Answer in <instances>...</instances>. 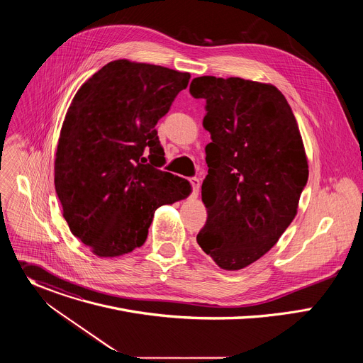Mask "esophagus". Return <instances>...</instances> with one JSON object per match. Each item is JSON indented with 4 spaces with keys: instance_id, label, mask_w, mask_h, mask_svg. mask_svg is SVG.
I'll use <instances>...</instances> for the list:
<instances>
[{
    "instance_id": "1",
    "label": "esophagus",
    "mask_w": 363,
    "mask_h": 363,
    "mask_svg": "<svg viewBox=\"0 0 363 363\" xmlns=\"http://www.w3.org/2000/svg\"><path fill=\"white\" fill-rule=\"evenodd\" d=\"M189 184L192 185V198H196L198 192H199V179L198 178H189Z\"/></svg>"
}]
</instances>
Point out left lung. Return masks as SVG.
Segmentation results:
<instances>
[{
    "label": "left lung",
    "mask_w": 363,
    "mask_h": 363,
    "mask_svg": "<svg viewBox=\"0 0 363 363\" xmlns=\"http://www.w3.org/2000/svg\"><path fill=\"white\" fill-rule=\"evenodd\" d=\"M189 91L206 101L202 126L213 139L201 188L208 218L196 242L223 270H241L270 251L297 214L308 178L303 139L270 83L202 76Z\"/></svg>",
    "instance_id": "1"
}]
</instances>
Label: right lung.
Instances as JSON below:
<instances>
[{
    "label": "right lung",
    "instance_id": "add662e5",
    "mask_svg": "<svg viewBox=\"0 0 363 363\" xmlns=\"http://www.w3.org/2000/svg\"><path fill=\"white\" fill-rule=\"evenodd\" d=\"M189 79L121 59L74 94L57 143L55 185L70 231L97 257L143 245L157 208L191 194L186 179L160 169L165 152L155 129Z\"/></svg>",
    "mask_w": 363,
    "mask_h": 363
}]
</instances>
